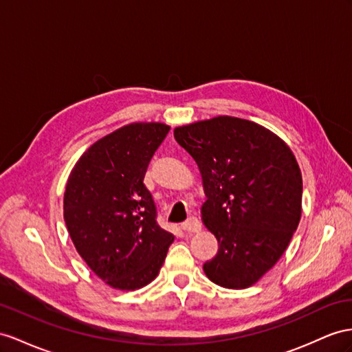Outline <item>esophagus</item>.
Here are the masks:
<instances>
[{
	"mask_svg": "<svg viewBox=\"0 0 352 352\" xmlns=\"http://www.w3.org/2000/svg\"><path fill=\"white\" fill-rule=\"evenodd\" d=\"M182 229L188 232V233H195L201 230V221L197 220L196 217H190L187 219L184 223H182Z\"/></svg>",
	"mask_w": 352,
	"mask_h": 352,
	"instance_id": "34e87169",
	"label": "esophagus"
}]
</instances>
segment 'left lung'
<instances>
[{
    "mask_svg": "<svg viewBox=\"0 0 352 352\" xmlns=\"http://www.w3.org/2000/svg\"><path fill=\"white\" fill-rule=\"evenodd\" d=\"M174 137L201 170L202 221L219 241L204 272L224 288H247L272 269L302 215V173L269 129L230 116L179 126Z\"/></svg>",
    "mask_w": 352,
    "mask_h": 352,
    "instance_id": "8db88e82",
    "label": "left lung"
}]
</instances>
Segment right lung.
<instances>
[{
	"mask_svg": "<svg viewBox=\"0 0 352 352\" xmlns=\"http://www.w3.org/2000/svg\"><path fill=\"white\" fill-rule=\"evenodd\" d=\"M165 123H131L92 144L77 160L64 195L71 239L95 275L117 290L150 284L174 235L156 221L144 186L150 160L169 132Z\"/></svg>",
	"mask_w": 352,
	"mask_h": 352,
	"instance_id": "1",
	"label": "right lung"
}]
</instances>
